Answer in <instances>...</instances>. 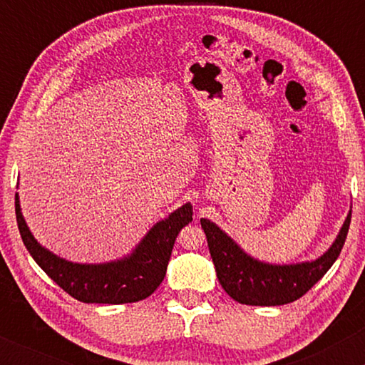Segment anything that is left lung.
<instances>
[{
  "label": "left lung",
  "instance_id": "obj_1",
  "mask_svg": "<svg viewBox=\"0 0 365 365\" xmlns=\"http://www.w3.org/2000/svg\"><path fill=\"white\" fill-rule=\"evenodd\" d=\"M351 212L341 232L324 255L314 262L273 266L249 257L215 223L200 220L207 238L209 252L215 262L217 279L223 290L237 302L245 305H283L300 299L316 284L340 255L350 228Z\"/></svg>",
  "mask_w": 365,
  "mask_h": 365
}]
</instances>
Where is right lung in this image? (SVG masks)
Returning <instances> with one entry per match:
<instances>
[{"label":"right lung","mask_w":365,"mask_h":365,"mask_svg":"<svg viewBox=\"0 0 365 365\" xmlns=\"http://www.w3.org/2000/svg\"><path fill=\"white\" fill-rule=\"evenodd\" d=\"M15 215L24 245L44 273L68 295L86 304H128L145 299L161 284L175 240L194 212L190 204H185L154 226L130 257L99 266L63 261L43 249L25 225L16 195Z\"/></svg>","instance_id":"obj_1"}]
</instances>
